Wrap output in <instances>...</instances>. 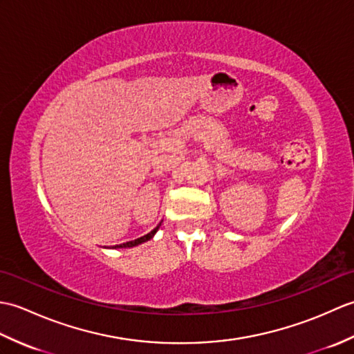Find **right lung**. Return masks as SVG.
Wrapping results in <instances>:
<instances>
[{
    "label": "right lung",
    "instance_id": "add662e5",
    "mask_svg": "<svg viewBox=\"0 0 354 354\" xmlns=\"http://www.w3.org/2000/svg\"><path fill=\"white\" fill-rule=\"evenodd\" d=\"M158 228H160V225H158V227H156L155 230L150 231L149 234H146V236H142V237H140V239H135V240H131V242L115 245V246H112V248H132V246H137V245H140V243H142V242H147V240H150V239H152V237L155 236V232L158 231Z\"/></svg>",
    "mask_w": 354,
    "mask_h": 354
}]
</instances>
